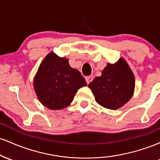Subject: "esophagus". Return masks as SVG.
I'll use <instances>...</instances> for the list:
<instances>
[{
  "label": "esophagus",
  "mask_w": 160,
  "mask_h": 160,
  "mask_svg": "<svg viewBox=\"0 0 160 160\" xmlns=\"http://www.w3.org/2000/svg\"><path fill=\"white\" fill-rule=\"evenodd\" d=\"M86 81L87 82V84H89V82L92 81L93 80V76H88V77H86Z\"/></svg>",
  "instance_id": "obj_1"
}]
</instances>
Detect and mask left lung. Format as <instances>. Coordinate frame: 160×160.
I'll return each mask as SVG.
<instances>
[{
    "instance_id": "1",
    "label": "left lung",
    "mask_w": 160,
    "mask_h": 160,
    "mask_svg": "<svg viewBox=\"0 0 160 160\" xmlns=\"http://www.w3.org/2000/svg\"><path fill=\"white\" fill-rule=\"evenodd\" d=\"M97 103L108 109L121 108L132 96L135 78L126 61L120 58L114 65L108 64L89 84Z\"/></svg>"
}]
</instances>
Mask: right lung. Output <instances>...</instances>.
<instances>
[{"label": "right lung", "instance_id": "add662e5", "mask_svg": "<svg viewBox=\"0 0 160 160\" xmlns=\"http://www.w3.org/2000/svg\"><path fill=\"white\" fill-rule=\"evenodd\" d=\"M86 86L78 70L70 67L68 60L50 52L40 64L34 80V90L43 105L51 110L69 105L80 88Z\"/></svg>", "mask_w": 160, "mask_h": 160}]
</instances>
